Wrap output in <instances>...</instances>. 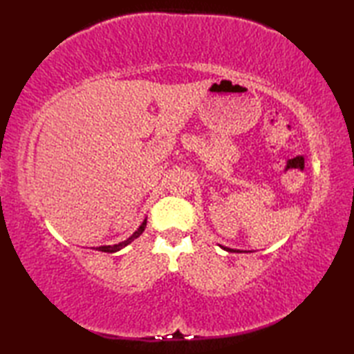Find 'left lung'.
I'll list each match as a JSON object with an SVG mask.
<instances>
[{
	"label": "left lung",
	"mask_w": 354,
	"mask_h": 354,
	"mask_svg": "<svg viewBox=\"0 0 354 354\" xmlns=\"http://www.w3.org/2000/svg\"><path fill=\"white\" fill-rule=\"evenodd\" d=\"M223 250H227V251H231V252H239V251H234V250H230V248H225V246H222Z\"/></svg>",
	"instance_id": "obj_1"
}]
</instances>
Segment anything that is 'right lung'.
<instances>
[{
  "instance_id": "add662e5",
  "label": "right lung",
  "mask_w": 354,
  "mask_h": 354,
  "mask_svg": "<svg viewBox=\"0 0 354 354\" xmlns=\"http://www.w3.org/2000/svg\"><path fill=\"white\" fill-rule=\"evenodd\" d=\"M146 223H147V221L145 219V222H142V223L140 225V228H138L137 231H135L129 239H126L124 242H120L118 245H114V246H99V248H97V250L102 251V252H117V251H120V250H122V248L127 246L131 242H133L135 239L140 237V236L142 234V231H145V228H146Z\"/></svg>"
}]
</instances>
